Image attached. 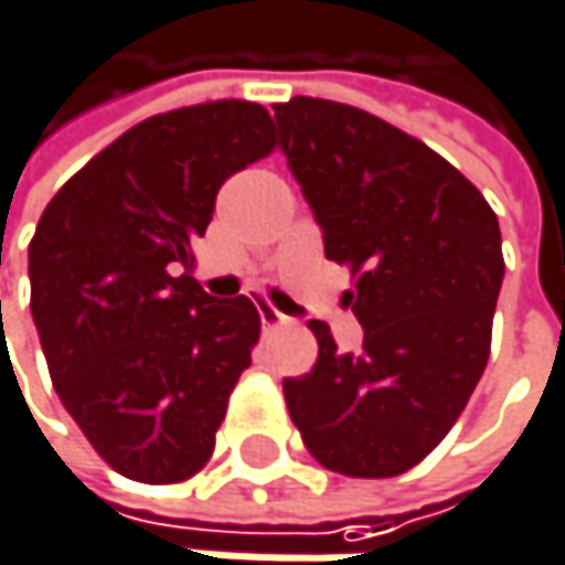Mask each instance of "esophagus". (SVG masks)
<instances>
[{"label":"esophagus","instance_id":"34e87169","mask_svg":"<svg viewBox=\"0 0 565 565\" xmlns=\"http://www.w3.org/2000/svg\"><path fill=\"white\" fill-rule=\"evenodd\" d=\"M258 313H262L265 330H275V327H284V323H287V317H284L281 310H275L271 303H262V307H258Z\"/></svg>","mask_w":565,"mask_h":565}]
</instances>
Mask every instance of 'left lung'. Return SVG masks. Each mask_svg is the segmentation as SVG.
Returning <instances> with one entry per match:
<instances>
[{
  "instance_id": "1",
  "label": "left lung",
  "mask_w": 565,
  "mask_h": 565,
  "mask_svg": "<svg viewBox=\"0 0 565 565\" xmlns=\"http://www.w3.org/2000/svg\"><path fill=\"white\" fill-rule=\"evenodd\" d=\"M275 124L363 323V350L337 353L330 327L310 320L320 353L284 380L287 412L323 468L395 478L448 435L488 366L498 215L448 160L360 107L290 97Z\"/></svg>"
}]
</instances>
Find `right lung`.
<instances>
[{"label": "right lung", "mask_w": 565, "mask_h": 565, "mask_svg": "<svg viewBox=\"0 0 565 565\" xmlns=\"http://www.w3.org/2000/svg\"><path fill=\"white\" fill-rule=\"evenodd\" d=\"M271 147V117L252 100L157 114L74 172L39 218L32 320L55 393L130 481L192 478L252 366L255 303L209 297L189 265L222 182Z\"/></svg>", "instance_id": "right-lung-1"}]
</instances>
